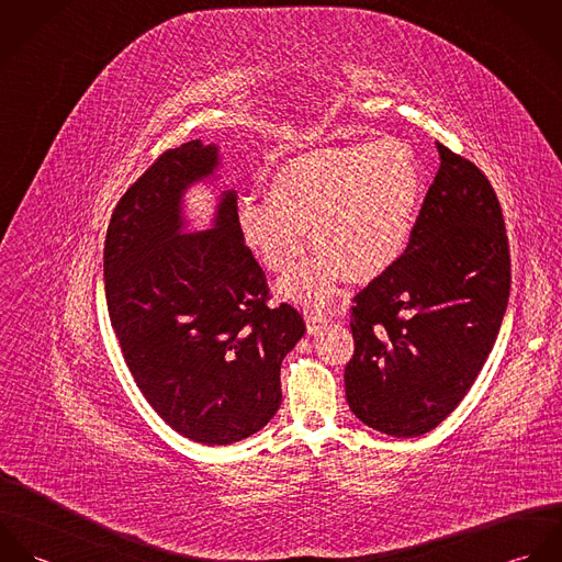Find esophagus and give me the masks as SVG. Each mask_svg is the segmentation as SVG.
<instances>
[{
    "label": "esophagus",
    "instance_id": "1",
    "mask_svg": "<svg viewBox=\"0 0 562 562\" xmlns=\"http://www.w3.org/2000/svg\"><path fill=\"white\" fill-rule=\"evenodd\" d=\"M305 321H307V330H310V335H316L318 330H321L322 326H326V322L328 318L321 314V312H307L305 314Z\"/></svg>",
    "mask_w": 562,
    "mask_h": 562
}]
</instances>
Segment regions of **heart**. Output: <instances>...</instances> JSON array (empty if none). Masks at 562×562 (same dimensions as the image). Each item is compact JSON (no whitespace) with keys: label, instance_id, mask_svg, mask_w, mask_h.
I'll list each match as a JSON object with an SVG mask.
<instances>
[{"label":"heart","instance_id":"obj_1","mask_svg":"<svg viewBox=\"0 0 562 562\" xmlns=\"http://www.w3.org/2000/svg\"><path fill=\"white\" fill-rule=\"evenodd\" d=\"M422 196L415 156L401 143L321 149L277 168L267 199L244 196L236 210L241 241L259 263L290 272L307 250L321 257L290 274L281 294L324 305L339 279L370 281L406 250Z\"/></svg>","mask_w":562,"mask_h":562}]
</instances>
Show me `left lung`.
Segmentation results:
<instances>
[{"label":"left lung","mask_w":562,"mask_h":562,"mask_svg":"<svg viewBox=\"0 0 562 562\" xmlns=\"http://www.w3.org/2000/svg\"><path fill=\"white\" fill-rule=\"evenodd\" d=\"M439 170L401 259L352 301V413L392 437H419L463 401L495 344L510 252L495 190L474 161L437 143Z\"/></svg>","instance_id":"left-lung-1"}]
</instances>
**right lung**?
<instances>
[{
  "label": "right lung",
  "mask_w": 562,
  "mask_h": 562,
  "mask_svg": "<svg viewBox=\"0 0 562 562\" xmlns=\"http://www.w3.org/2000/svg\"><path fill=\"white\" fill-rule=\"evenodd\" d=\"M216 166V145L201 140L164 151L116 203L103 248L108 314L138 390L205 446L236 443L274 417L281 361L305 333L292 305H268L234 192L214 229L183 234L181 194Z\"/></svg>",
  "instance_id": "right-lung-1"
}]
</instances>
